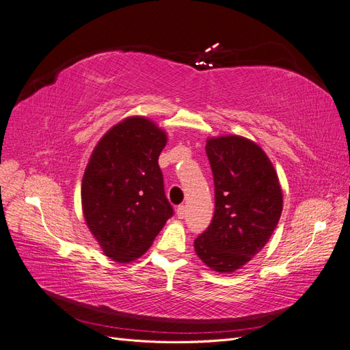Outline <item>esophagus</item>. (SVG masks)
Here are the masks:
<instances>
[{"label": "esophagus", "mask_w": 350, "mask_h": 350, "mask_svg": "<svg viewBox=\"0 0 350 350\" xmlns=\"http://www.w3.org/2000/svg\"><path fill=\"white\" fill-rule=\"evenodd\" d=\"M185 215H187V207L185 206H178V208H176L178 219H184Z\"/></svg>", "instance_id": "obj_1"}]
</instances>
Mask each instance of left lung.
Here are the masks:
<instances>
[{"mask_svg":"<svg viewBox=\"0 0 350 350\" xmlns=\"http://www.w3.org/2000/svg\"><path fill=\"white\" fill-rule=\"evenodd\" d=\"M206 153L215 179V215L194 248L211 270L234 273L257 256L276 229L282 188L267 154L245 137H213Z\"/></svg>","mask_w":350,"mask_h":350,"instance_id":"obj_1","label":"left lung"}]
</instances>
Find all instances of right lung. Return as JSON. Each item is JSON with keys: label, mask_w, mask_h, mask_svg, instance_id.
Masks as SVG:
<instances>
[{"label": "right lung", "mask_w": 350, "mask_h": 350, "mask_svg": "<svg viewBox=\"0 0 350 350\" xmlns=\"http://www.w3.org/2000/svg\"><path fill=\"white\" fill-rule=\"evenodd\" d=\"M166 140L153 121L130 116L102 137L89 159L81 183L83 215L113 261L142 257L174 215L157 163Z\"/></svg>", "instance_id": "right-lung-1"}]
</instances>
